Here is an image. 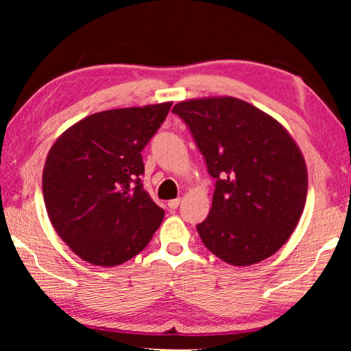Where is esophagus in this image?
I'll return each mask as SVG.
<instances>
[{
  "mask_svg": "<svg viewBox=\"0 0 351 351\" xmlns=\"http://www.w3.org/2000/svg\"><path fill=\"white\" fill-rule=\"evenodd\" d=\"M180 203H181V199H180V198H176V199H171V201H169L167 206L170 207L171 210H175V209H178V206H180Z\"/></svg>",
  "mask_w": 351,
  "mask_h": 351,
  "instance_id": "1",
  "label": "esophagus"
}]
</instances>
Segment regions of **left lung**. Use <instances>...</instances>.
<instances>
[{
    "mask_svg": "<svg viewBox=\"0 0 351 351\" xmlns=\"http://www.w3.org/2000/svg\"><path fill=\"white\" fill-rule=\"evenodd\" d=\"M173 112L217 180L212 209L197 226L204 246L232 266L271 257L305 207L308 171L299 145L280 122L241 99L182 100Z\"/></svg>",
    "mask_w": 351,
    "mask_h": 351,
    "instance_id": "8db88e82",
    "label": "left lung"
}]
</instances>
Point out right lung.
<instances>
[{
    "mask_svg": "<svg viewBox=\"0 0 351 351\" xmlns=\"http://www.w3.org/2000/svg\"><path fill=\"white\" fill-rule=\"evenodd\" d=\"M171 102L96 112L58 136L43 169V197L57 234L91 265L117 266L150 243L164 219L141 184V152Z\"/></svg>",
    "mask_w": 351,
    "mask_h": 351,
    "instance_id": "obj_1",
    "label": "right lung"
}]
</instances>
